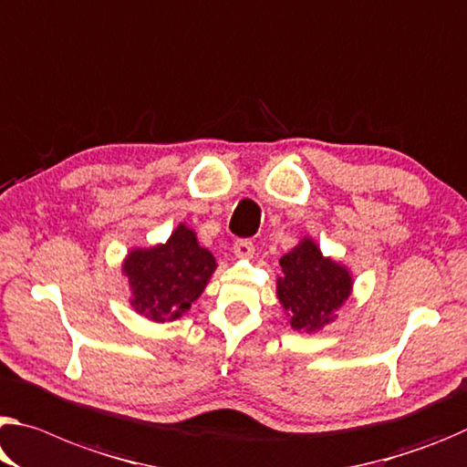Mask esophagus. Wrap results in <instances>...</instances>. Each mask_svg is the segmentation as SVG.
<instances>
[{"mask_svg": "<svg viewBox=\"0 0 467 467\" xmlns=\"http://www.w3.org/2000/svg\"><path fill=\"white\" fill-rule=\"evenodd\" d=\"M233 249H234V255H236V257H241V260H249V257H254V251H255L254 243L247 241V239L234 241Z\"/></svg>", "mask_w": 467, "mask_h": 467, "instance_id": "1", "label": "esophagus"}]
</instances>
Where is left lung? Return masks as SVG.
Returning <instances> with one entry per match:
<instances>
[{
  "label": "left lung",
  "mask_w": 467,
  "mask_h": 467,
  "mask_svg": "<svg viewBox=\"0 0 467 467\" xmlns=\"http://www.w3.org/2000/svg\"><path fill=\"white\" fill-rule=\"evenodd\" d=\"M280 270L276 297L291 328L314 335L337 322V312L353 293V274L345 264L324 255L312 236H303L280 257Z\"/></svg>",
  "instance_id": "8db88e82"
}]
</instances>
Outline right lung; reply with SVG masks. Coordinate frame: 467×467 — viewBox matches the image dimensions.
<instances>
[{"mask_svg": "<svg viewBox=\"0 0 467 467\" xmlns=\"http://www.w3.org/2000/svg\"><path fill=\"white\" fill-rule=\"evenodd\" d=\"M218 264L212 251L199 245L197 233L179 224L166 243L132 247L122 260L129 280V303L155 324L174 322L202 297Z\"/></svg>", "mask_w": 467, "mask_h": 467, "instance_id": "1", "label": "right lung"}]
</instances>
